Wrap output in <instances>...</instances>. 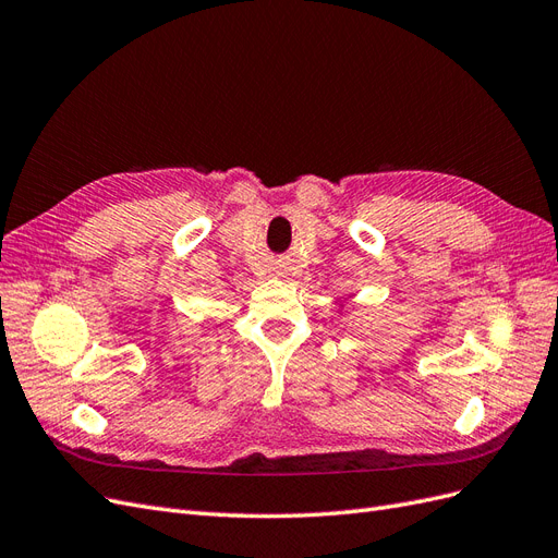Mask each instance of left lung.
Returning <instances> with one entry per match:
<instances>
[{
  "label": "left lung",
  "mask_w": 558,
  "mask_h": 558,
  "mask_svg": "<svg viewBox=\"0 0 558 558\" xmlns=\"http://www.w3.org/2000/svg\"><path fill=\"white\" fill-rule=\"evenodd\" d=\"M340 310H342V305H340Z\"/></svg>",
  "instance_id": "obj_1"
}]
</instances>
